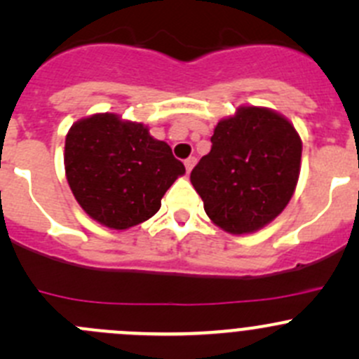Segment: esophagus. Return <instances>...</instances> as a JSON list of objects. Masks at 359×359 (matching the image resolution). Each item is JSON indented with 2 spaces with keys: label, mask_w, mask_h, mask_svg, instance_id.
Wrapping results in <instances>:
<instances>
[{
  "label": "esophagus",
  "mask_w": 359,
  "mask_h": 359,
  "mask_svg": "<svg viewBox=\"0 0 359 359\" xmlns=\"http://www.w3.org/2000/svg\"><path fill=\"white\" fill-rule=\"evenodd\" d=\"M184 165H186V170H187V173H189L191 170L194 168V165H196V158H193V156H191V158H187L186 161H184Z\"/></svg>",
  "instance_id": "34e87169"
}]
</instances>
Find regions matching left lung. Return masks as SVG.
<instances>
[{
	"label": "left lung",
	"instance_id": "8db88e82",
	"mask_svg": "<svg viewBox=\"0 0 359 359\" xmlns=\"http://www.w3.org/2000/svg\"><path fill=\"white\" fill-rule=\"evenodd\" d=\"M302 140L278 111L240 106L219 119L212 149L191 172L208 219L229 234L273 222L290 203L300 175Z\"/></svg>",
	"mask_w": 359,
	"mask_h": 359
}]
</instances>
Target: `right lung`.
Returning <instances> with one entry per match:
<instances>
[{
    "mask_svg": "<svg viewBox=\"0 0 359 359\" xmlns=\"http://www.w3.org/2000/svg\"><path fill=\"white\" fill-rule=\"evenodd\" d=\"M66 179L78 205L95 222L125 231L146 222L186 173L163 140L142 123L97 112L72 123L64 147Z\"/></svg>",
    "mask_w": 359,
    "mask_h": 359,
    "instance_id": "add662e5",
    "label": "right lung"
}]
</instances>
